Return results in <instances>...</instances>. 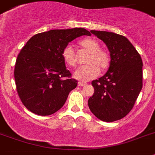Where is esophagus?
Instances as JSON below:
<instances>
[{
    "mask_svg": "<svg viewBox=\"0 0 155 155\" xmlns=\"http://www.w3.org/2000/svg\"><path fill=\"white\" fill-rule=\"evenodd\" d=\"M86 84V83L84 82H79L78 83V85L80 86V87H82V86H84Z\"/></svg>",
    "mask_w": 155,
    "mask_h": 155,
    "instance_id": "1",
    "label": "esophagus"
}]
</instances>
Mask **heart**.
<instances>
[{
    "mask_svg": "<svg viewBox=\"0 0 155 155\" xmlns=\"http://www.w3.org/2000/svg\"><path fill=\"white\" fill-rule=\"evenodd\" d=\"M82 49L88 52L85 58L86 65L78 68L74 72V77L80 81H88L97 76L100 71H105L109 67L110 58L109 54L100 49V44L95 39L84 38L79 42ZM62 57L66 64L70 67L76 66V56L71 45L65 47L62 52Z\"/></svg>",
    "mask_w": 155,
    "mask_h": 155,
    "instance_id": "heart-1",
    "label": "heart"
}]
</instances>
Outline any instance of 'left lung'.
I'll return each instance as SVG.
<instances>
[{"label":"left lung","mask_w":155,"mask_h":155,"mask_svg":"<svg viewBox=\"0 0 155 155\" xmlns=\"http://www.w3.org/2000/svg\"><path fill=\"white\" fill-rule=\"evenodd\" d=\"M106 44L110 53L107 72L93 80L89 109L99 120L114 122L127 115L142 88V60L125 36L114 32L90 31Z\"/></svg>","instance_id":"obj_1"}]
</instances>
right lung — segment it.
Segmentation results:
<instances>
[{
  "mask_svg": "<svg viewBox=\"0 0 155 155\" xmlns=\"http://www.w3.org/2000/svg\"><path fill=\"white\" fill-rule=\"evenodd\" d=\"M84 35L91 34L82 28L50 30L33 35L22 47L15 63V80L27 109L39 115H50L63 106L78 82L71 79L62 52Z\"/></svg>",
  "mask_w": 155,
  "mask_h": 155,
  "instance_id": "obj_1",
  "label": "right lung"
}]
</instances>
